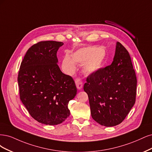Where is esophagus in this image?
Listing matches in <instances>:
<instances>
[{
  "label": "esophagus",
  "mask_w": 152,
  "mask_h": 152,
  "mask_svg": "<svg viewBox=\"0 0 152 152\" xmlns=\"http://www.w3.org/2000/svg\"><path fill=\"white\" fill-rule=\"evenodd\" d=\"M75 83H76V86L77 87V88L78 90H81L82 88L83 83L80 78H76V79L75 80Z\"/></svg>",
  "instance_id": "1"
}]
</instances>
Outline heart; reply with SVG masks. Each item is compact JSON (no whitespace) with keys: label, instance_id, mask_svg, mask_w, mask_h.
I'll use <instances>...</instances> for the list:
<instances>
[{"label":"heart","instance_id":"heart-1","mask_svg":"<svg viewBox=\"0 0 152 152\" xmlns=\"http://www.w3.org/2000/svg\"><path fill=\"white\" fill-rule=\"evenodd\" d=\"M107 57L105 48L97 46H88L80 48L72 56L66 54L62 61L63 69L71 73L76 69V63L82 65L83 71L86 75H92L104 66Z\"/></svg>","mask_w":152,"mask_h":152}]
</instances>
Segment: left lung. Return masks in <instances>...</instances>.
Here are the masks:
<instances>
[{
  "label": "left lung",
  "instance_id": "obj_1",
  "mask_svg": "<svg viewBox=\"0 0 152 152\" xmlns=\"http://www.w3.org/2000/svg\"><path fill=\"white\" fill-rule=\"evenodd\" d=\"M136 86L129 52L117 42L111 65L89 76L84 85L92 118L105 127L121 123L135 104Z\"/></svg>",
  "mask_w": 152,
  "mask_h": 152
}]
</instances>
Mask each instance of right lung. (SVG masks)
Masks as SVG:
<instances>
[{
  "mask_svg": "<svg viewBox=\"0 0 152 152\" xmlns=\"http://www.w3.org/2000/svg\"><path fill=\"white\" fill-rule=\"evenodd\" d=\"M62 42H38L28 50L21 62L18 81L20 99L33 119L57 125L70 115L68 103L77 88L72 78L57 65V52Z\"/></svg>",
  "mask_w": 152,
  "mask_h": 152,
  "instance_id": "1",
  "label": "right lung"
}]
</instances>
